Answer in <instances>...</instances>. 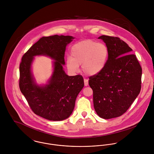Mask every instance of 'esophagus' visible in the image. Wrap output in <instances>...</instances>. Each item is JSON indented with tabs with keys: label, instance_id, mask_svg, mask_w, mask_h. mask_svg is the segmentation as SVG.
I'll return each mask as SVG.
<instances>
[{
	"label": "esophagus",
	"instance_id": "34e87169",
	"mask_svg": "<svg viewBox=\"0 0 154 154\" xmlns=\"http://www.w3.org/2000/svg\"><path fill=\"white\" fill-rule=\"evenodd\" d=\"M84 85L85 87L88 85V80L87 79H84Z\"/></svg>",
	"mask_w": 154,
	"mask_h": 154
}]
</instances>
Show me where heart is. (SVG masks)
Masks as SVG:
<instances>
[{"mask_svg": "<svg viewBox=\"0 0 154 154\" xmlns=\"http://www.w3.org/2000/svg\"><path fill=\"white\" fill-rule=\"evenodd\" d=\"M71 56L67 58L66 66L73 72L82 65L83 72L88 75L100 73L107 64L109 50L106 44L88 40L74 44L71 48Z\"/></svg>", "mask_w": 154, "mask_h": 154, "instance_id": "b5f03b06", "label": "heart"}]
</instances>
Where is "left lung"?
Returning <instances> with one entry per match:
<instances>
[{"label":"left lung","mask_w":154,"mask_h":154,"mask_svg":"<svg viewBox=\"0 0 154 154\" xmlns=\"http://www.w3.org/2000/svg\"><path fill=\"white\" fill-rule=\"evenodd\" d=\"M109 56L105 68L89 78L94 107L101 118L122 116L129 109L141 89L142 67L132 49L117 37L101 35Z\"/></svg>","instance_id":"left-lung-1"}]
</instances>
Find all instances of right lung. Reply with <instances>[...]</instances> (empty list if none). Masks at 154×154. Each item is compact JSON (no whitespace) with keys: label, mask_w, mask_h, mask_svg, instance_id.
I'll return each mask as SVG.
<instances>
[{"label":"right lung","mask_w":154,"mask_h":154,"mask_svg":"<svg viewBox=\"0 0 154 154\" xmlns=\"http://www.w3.org/2000/svg\"><path fill=\"white\" fill-rule=\"evenodd\" d=\"M74 37L69 35L43 37L23 55L20 66L19 86L30 108L37 115L52 121L68 118L75 107L76 98L84 86L80 75L68 76L63 70L66 45ZM50 57L54 62V72L47 85L38 86L31 73L35 55Z\"/></svg>","instance_id":"right-lung-1"}]
</instances>
